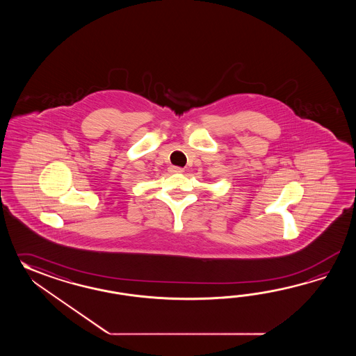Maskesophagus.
<instances>
[{
	"label": "esophagus",
	"mask_w": 356,
	"mask_h": 356,
	"mask_svg": "<svg viewBox=\"0 0 356 356\" xmlns=\"http://www.w3.org/2000/svg\"><path fill=\"white\" fill-rule=\"evenodd\" d=\"M169 172H170V173H173V175H181V173H183L184 170H183V168L172 167L169 168Z\"/></svg>",
	"instance_id": "obj_1"
}]
</instances>
